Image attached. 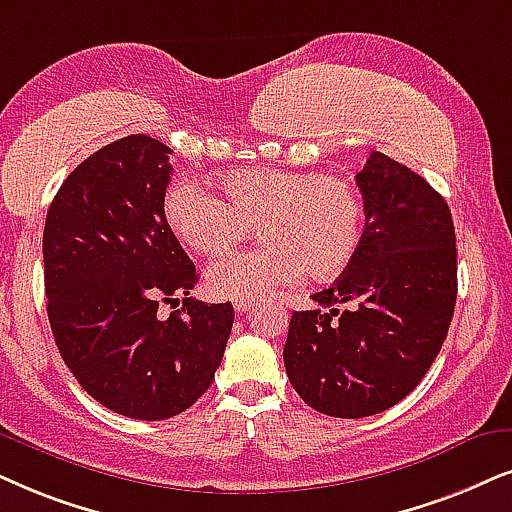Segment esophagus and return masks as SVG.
<instances>
[{
    "mask_svg": "<svg viewBox=\"0 0 512 512\" xmlns=\"http://www.w3.org/2000/svg\"><path fill=\"white\" fill-rule=\"evenodd\" d=\"M234 309L238 314H245L250 312V309H255V302H245V300H234Z\"/></svg>",
    "mask_w": 512,
    "mask_h": 512,
    "instance_id": "obj_1",
    "label": "esophagus"
}]
</instances>
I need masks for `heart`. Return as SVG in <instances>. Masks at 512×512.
<instances>
[{
	"mask_svg": "<svg viewBox=\"0 0 512 512\" xmlns=\"http://www.w3.org/2000/svg\"><path fill=\"white\" fill-rule=\"evenodd\" d=\"M219 186L229 204L191 179L172 184L163 200L165 222L198 255L229 252L260 224L264 248L210 267L208 286L217 297L269 300L304 271L328 281L357 257L366 205L352 179L312 170H236Z\"/></svg>",
	"mask_w": 512,
	"mask_h": 512,
	"instance_id": "1",
	"label": "heart"
}]
</instances>
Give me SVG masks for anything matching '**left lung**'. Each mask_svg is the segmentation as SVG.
Wrapping results in <instances>:
<instances>
[{"label": "left lung", "instance_id": "8db88e82", "mask_svg": "<svg viewBox=\"0 0 512 512\" xmlns=\"http://www.w3.org/2000/svg\"><path fill=\"white\" fill-rule=\"evenodd\" d=\"M357 186L366 205L357 257L312 295L319 309L293 312L283 347L290 385L333 418L390 409L423 380L458 290L451 210L428 181L373 151Z\"/></svg>", "mask_w": 512, "mask_h": 512}]
</instances>
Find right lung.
<instances>
[{
  "mask_svg": "<svg viewBox=\"0 0 512 512\" xmlns=\"http://www.w3.org/2000/svg\"><path fill=\"white\" fill-rule=\"evenodd\" d=\"M172 148L118 139L68 174L44 224V290L56 347L82 390L120 416L165 420L215 380L234 326L231 302L184 297L193 262L165 222Z\"/></svg>",
  "mask_w": 512,
  "mask_h": 512,
  "instance_id": "obj_1",
  "label": "right lung"
}]
</instances>
